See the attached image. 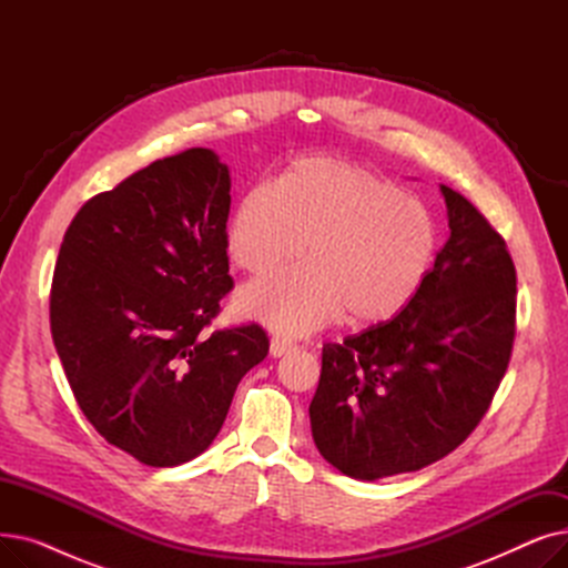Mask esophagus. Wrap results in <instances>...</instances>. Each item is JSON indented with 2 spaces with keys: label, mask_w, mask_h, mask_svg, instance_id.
I'll use <instances>...</instances> for the list:
<instances>
[{
  "label": "esophagus",
  "mask_w": 568,
  "mask_h": 568,
  "mask_svg": "<svg viewBox=\"0 0 568 568\" xmlns=\"http://www.w3.org/2000/svg\"><path fill=\"white\" fill-rule=\"evenodd\" d=\"M296 345L287 338V336H281V334H276L274 338H272V354L274 356H281V354H285V352H290V349H294Z\"/></svg>",
  "instance_id": "esophagus-1"
}]
</instances>
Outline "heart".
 I'll return each instance as SVG.
<instances>
[{
	"label": "heart",
	"instance_id": "obj_1",
	"mask_svg": "<svg viewBox=\"0 0 568 568\" xmlns=\"http://www.w3.org/2000/svg\"><path fill=\"white\" fill-rule=\"evenodd\" d=\"M308 264L244 287L239 308L287 334L347 317H396L419 292L437 244L424 202L386 179L336 159H304L278 184L239 200L230 227L232 262L262 276L300 257Z\"/></svg>",
	"mask_w": 568,
	"mask_h": 568
}]
</instances>
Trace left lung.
<instances>
[{
  "label": "left lung",
  "instance_id": "obj_1",
  "mask_svg": "<svg viewBox=\"0 0 568 568\" xmlns=\"http://www.w3.org/2000/svg\"><path fill=\"white\" fill-rule=\"evenodd\" d=\"M449 239L392 320L324 343L311 428L352 479L416 471L449 456L488 412L516 341V266L504 236L442 186Z\"/></svg>",
  "mask_w": 568,
  "mask_h": 568
}]
</instances>
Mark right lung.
Instances as JSON below:
<instances>
[{
	"instance_id": "right-lung-1",
	"label": "right lung",
	"mask_w": 568,
	"mask_h": 568,
	"mask_svg": "<svg viewBox=\"0 0 568 568\" xmlns=\"http://www.w3.org/2000/svg\"><path fill=\"white\" fill-rule=\"evenodd\" d=\"M227 216L230 172L193 146L87 200L59 248L50 332L71 392L149 467L200 456L268 352L257 322L209 332L234 287Z\"/></svg>"
}]
</instances>
